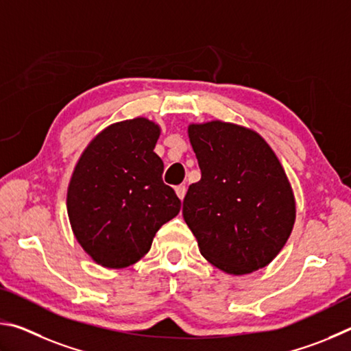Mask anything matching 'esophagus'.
<instances>
[{"instance_id": "1", "label": "esophagus", "mask_w": 351, "mask_h": 351, "mask_svg": "<svg viewBox=\"0 0 351 351\" xmlns=\"http://www.w3.org/2000/svg\"><path fill=\"white\" fill-rule=\"evenodd\" d=\"M176 194H177V197H179L180 200H183V197H185V194H186V186L185 185L176 186Z\"/></svg>"}]
</instances>
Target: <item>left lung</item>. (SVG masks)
I'll return each instance as SVG.
<instances>
[{
	"mask_svg": "<svg viewBox=\"0 0 351 351\" xmlns=\"http://www.w3.org/2000/svg\"><path fill=\"white\" fill-rule=\"evenodd\" d=\"M202 179L189 185L183 219L200 254L222 271L250 274L284 248L296 220L290 180L262 135L234 123H191Z\"/></svg>",
	"mask_w": 351,
	"mask_h": 351,
	"instance_id": "1",
	"label": "left lung"
}]
</instances>
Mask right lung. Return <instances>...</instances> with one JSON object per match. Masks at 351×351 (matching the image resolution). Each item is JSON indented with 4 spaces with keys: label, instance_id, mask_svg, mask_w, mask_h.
<instances>
[{
    "label": "right lung",
    "instance_id": "right-lung-1",
    "mask_svg": "<svg viewBox=\"0 0 351 351\" xmlns=\"http://www.w3.org/2000/svg\"><path fill=\"white\" fill-rule=\"evenodd\" d=\"M160 126L135 117L112 123L86 146L67 186L73 236L104 268H126L151 250L154 236L180 211L162 180Z\"/></svg>",
    "mask_w": 351,
    "mask_h": 351
}]
</instances>
